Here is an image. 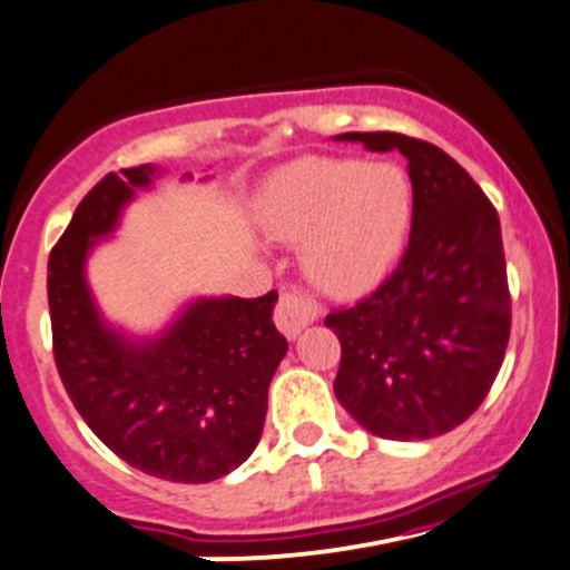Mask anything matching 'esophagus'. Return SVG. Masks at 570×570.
Wrapping results in <instances>:
<instances>
[{"label":"esophagus","mask_w":570,"mask_h":570,"mask_svg":"<svg viewBox=\"0 0 570 570\" xmlns=\"http://www.w3.org/2000/svg\"><path fill=\"white\" fill-rule=\"evenodd\" d=\"M321 311L313 299L303 297V294H281L276 305V326L286 340H297L299 332L318 318Z\"/></svg>","instance_id":"esophagus-1"}]
</instances>
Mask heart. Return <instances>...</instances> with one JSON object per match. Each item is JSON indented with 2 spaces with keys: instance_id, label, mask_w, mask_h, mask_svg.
Returning <instances> with one entry per match:
<instances>
[{
  "instance_id": "1",
  "label": "heart",
  "mask_w": 570,
  "mask_h": 570,
  "mask_svg": "<svg viewBox=\"0 0 570 570\" xmlns=\"http://www.w3.org/2000/svg\"><path fill=\"white\" fill-rule=\"evenodd\" d=\"M411 223V183L390 161L299 159L259 194V225L303 244L307 278L332 297L368 292L390 271Z\"/></svg>"
}]
</instances>
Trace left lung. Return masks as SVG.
Returning <instances> with one entry per match:
<instances>
[{
  "label": "left lung",
  "mask_w": 570,
  "mask_h": 570,
  "mask_svg": "<svg viewBox=\"0 0 570 570\" xmlns=\"http://www.w3.org/2000/svg\"><path fill=\"white\" fill-rule=\"evenodd\" d=\"M334 140L401 150L414 188L409 249L372 297L326 315L342 361L334 395L387 441H428L483 403L510 340L502 228L478 183L433 142L397 132Z\"/></svg>",
  "instance_id": "left-lung-1"
}]
</instances>
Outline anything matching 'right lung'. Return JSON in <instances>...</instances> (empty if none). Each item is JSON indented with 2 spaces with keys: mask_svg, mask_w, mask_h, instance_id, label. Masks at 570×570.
Instances as JSON below:
<instances>
[{
  "mask_svg": "<svg viewBox=\"0 0 570 570\" xmlns=\"http://www.w3.org/2000/svg\"><path fill=\"white\" fill-rule=\"evenodd\" d=\"M159 175L154 164L121 169L81 198L47 263L52 351L81 420L116 456L164 481L209 483L257 449L267 387L289 345L273 324L276 292L196 297L154 337L102 318L87 257Z\"/></svg>",
  "mask_w": 570,
  "mask_h": 570,
  "instance_id": "right-lung-1",
  "label": "right lung"
}]
</instances>
